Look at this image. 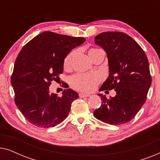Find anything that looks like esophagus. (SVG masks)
<instances>
[{
  "mask_svg": "<svg viewBox=\"0 0 160 160\" xmlns=\"http://www.w3.org/2000/svg\"><path fill=\"white\" fill-rule=\"evenodd\" d=\"M79 97L80 98H86V97H89V95L88 94H84V93H79Z\"/></svg>",
  "mask_w": 160,
  "mask_h": 160,
  "instance_id": "34e87169",
  "label": "esophagus"
}]
</instances>
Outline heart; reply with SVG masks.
Returning <instances> with one entry per match:
<instances>
[{
	"label": "heart",
	"mask_w": 160,
	"mask_h": 160,
	"mask_svg": "<svg viewBox=\"0 0 160 160\" xmlns=\"http://www.w3.org/2000/svg\"><path fill=\"white\" fill-rule=\"evenodd\" d=\"M99 49L92 48L89 51V54L91 58L95 55L98 52H101ZM76 54V50H73L68 54L63 61V68L66 71H68L72 67V62ZM100 82V76L98 73H77L73 76L71 78V87L76 90L83 92H91Z\"/></svg>",
	"instance_id": "b5f03b06"
}]
</instances>
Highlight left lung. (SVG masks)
Instances as JSON below:
<instances>
[{
	"label": "left lung",
	"mask_w": 160,
	"mask_h": 160,
	"mask_svg": "<svg viewBox=\"0 0 160 160\" xmlns=\"http://www.w3.org/2000/svg\"><path fill=\"white\" fill-rule=\"evenodd\" d=\"M108 60L109 76L100 91L114 89L115 97H101L102 104L94 116L105 123L119 125L132 120L145 103L152 84L149 64L143 49L132 38L122 32H105L95 38Z\"/></svg>",
	"instance_id": "left-lung-1"
}]
</instances>
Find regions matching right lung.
I'll return each mask as SVG.
<instances>
[{"label": "right lung", "instance_id": "add662e5", "mask_svg": "<svg viewBox=\"0 0 160 160\" xmlns=\"http://www.w3.org/2000/svg\"><path fill=\"white\" fill-rule=\"evenodd\" d=\"M85 40L46 31L30 40L19 52L11 83L15 104L30 123L49 128L68 117L72 102L78 98V93L71 89H64L62 97H59L49 94V86L53 80H60L65 57Z\"/></svg>", "mask_w": 160, "mask_h": 160}]
</instances>
